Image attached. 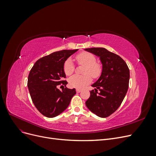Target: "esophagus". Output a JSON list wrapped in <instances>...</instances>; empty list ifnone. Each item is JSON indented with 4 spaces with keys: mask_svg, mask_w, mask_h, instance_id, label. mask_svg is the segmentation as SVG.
<instances>
[{
    "mask_svg": "<svg viewBox=\"0 0 156 156\" xmlns=\"http://www.w3.org/2000/svg\"><path fill=\"white\" fill-rule=\"evenodd\" d=\"M76 92H77V93L81 92V89H76Z\"/></svg>",
    "mask_w": 156,
    "mask_h": 156,
    "instance_id": "obj_1",
    "label": "esophagus"
}]
</instances>
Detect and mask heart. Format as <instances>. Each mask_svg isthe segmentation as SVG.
Here are the masks:
<instances>
[{"instance_id": "obj_1", "label": "heart", "mask_w": 156, "mask_h": 156, "mask_svg": "<svg viewBox=\"0 0 156 156\" xmlns=\"http://www.w3.org/2000/svg\"><path fill=\"white\" fill-rule=\"evenodd\" d=\"M76 60L79 64L85 66L83 75H75L68 79L71 87L76 88H83L92 82L91 75L93 77H98L101 72V66L96 63V58L93 54L83 52L76 56ZM75 66L72 59L68 58L64 62V72L65 74L69 76L74 72Z\"/></svg>"}]
</instances>
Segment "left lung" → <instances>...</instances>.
Returning <instances> with one entry per match:
<instances>
[{
  "label": "left lung",
  "instance_id": "1",
  "mask_svg": "<svg viewBox=\"0 0 156 156\" xmlns=\"http://www.w3.org/2000/svg\"><path fill=\"white\" fill-rule=\"evenodd\" d=\"M98 56L102 64L100 78L92 84L94 90L86 101L88 109L101 118L112 115L119 108L129 87V69L120 56L103 48L84 49Z\"/></svg>",
  "mask_w": 156,
  "mask_h": 156
}]
</instances>
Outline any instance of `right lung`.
<instances>
[{"label":"right lung","instance_id":"obj_1","mask_svg":"<svg viewBox=\"0 0 156 156\" xmlns=\"http://www.w3.org/2000/svg\"><path fill=\"white\" fill-rule=\"evenodd\" d=\"M78 49L54 52L37 60L28 77L27 86L32 101L40 113L53 118L66 109L76 94L75 89L67 87L60 90L58 87H66L64 64Z\"/></svg>","mask_w":156,"mask_h":156}]
</instances>
